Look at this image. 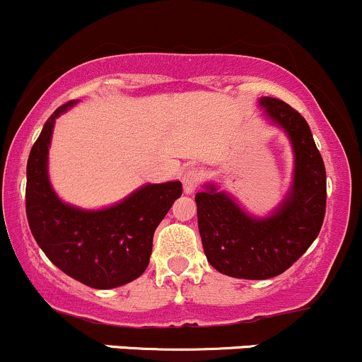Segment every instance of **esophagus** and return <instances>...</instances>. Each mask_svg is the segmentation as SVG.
<instances>
[{
	"label": "esophagus",
	"mask_w": 362,
	"mask_h": 362,
	"mask_svg": "<svg viewBox=\"0 0 362 362\" xmlns=\"http://www.w3.org/2000/svg\"><path fill=\"white\" fill-rule=\"evenodd\" d=\"M202 180H204V176H202V173L198 169L186 170L185 176H182V188H185L186 195L195 192L198 186H200Z\"/></svg>",
	"instance_id": "obj_1"
}]
</instances>
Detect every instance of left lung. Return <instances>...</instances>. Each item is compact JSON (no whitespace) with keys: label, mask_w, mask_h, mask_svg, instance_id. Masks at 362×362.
<instances>
[{"label":"left lung","mask_w":362,"mask_h":362,"mask_svg":"<svg viewBox=\"0 0 362 362\" xmlns=\"http://www.w3.org/2000/svg\"><path fill=\"white\" fill-rule=\"evenodd\" d=\"M259 105L266 117L285 131L293 148V182L285 200L267 217H254L216 185L195 195L207 260L219 273L242 279L285 273L320 235L326 211L325 162L309 124L278 98L262 96Z\"/></svg>","instance_id":"left-lung-1"}]
</instances>
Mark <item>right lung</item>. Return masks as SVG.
Wrapping results in <instances>:
<instances>
[{"instance_id": "add662e5", "label": "right lung", "mask_w": 362, "mask_h": 362, "mask_svg": "<svg viewBox=\"0 0 362 362\" xmlns=\"http://www.w3.org/2000/svg\"><path fill=\"white\" fill-rule=\"evenodd\" d=\"M76 103L69 102L53 112L30 150L27 221L34 240L58 269L91 288H115L145 273L155 229L181 197L182 186L180 181L145 185L100 211L64 204L48 177V148L55 119Z\"/></svg>"}]
</instances>
